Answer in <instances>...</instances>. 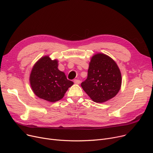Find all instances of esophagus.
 <instances>
[{"mask_svg":"<svg viewBox=\"0 0 153 153\" xmlns=\"http://www.w3.org/2000/svg\"><path fill=\"white\" fill-rule=\"evenodd\" d=\"M74 82L76 84H79L80 82H81V81H80L79 79H75V80H74Z\"/></svg>","mask_w":153,"mask_h":153,"instance_id":"obj_1","label":"esophagus"}]
</instances>
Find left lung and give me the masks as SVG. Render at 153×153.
Returning a JSON list of instances; mask_svg holds the SVG:
<instances>
[{
    "mask_svg": "<svg viewBox=\"0 0 153 153\" xmlns=\"http://www.w3.org/2000/svg\"><path fill=\"white\" fill-rule=\"evenodd\" d=\"M122 81L121 72L115 61L100 53L91 58L87 78L81 87L94 102L103 103L118 93Z\"/></svg>",
    "mask_w": 153,
    "mask_h": 153,
    "instance_id": "1",
    "label": "left lung"
}]
</instances>
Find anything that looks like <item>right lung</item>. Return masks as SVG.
<instances>
[{
	"instance_id": "right-lung-1",
	"label": "right lung",
	"mask_w": 153,
	"mask_h": 153,
	"mask_svg": "<svg viewBox=\"0 0 153 153\" xmlns=\"http://www.w3.org/2000/svg\"><path fill=\"white\" fill-rule=\"evenodd\" d=\"M58 67V59L52 60L48 55L34 64L30 75V84L33 93L39 99L50 102H57L74 84Z\"/></svg>"
}]
</instances>
